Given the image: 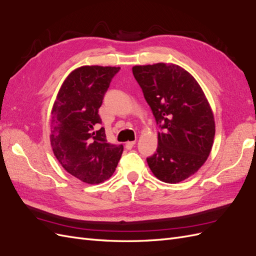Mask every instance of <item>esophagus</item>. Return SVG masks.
Returning <instances> with one entry per match:
<instances>
[{
	"label": "esophagus",
	"mask_w": 256,
	"mask_h": 256,
	"mask_svg": "<svg viewBox=\"0 0 256 256\" xmlns=\"http://www.w3.org/2000/svg\"><path fill=\"white\" fill-rule=\"evenodd\" d=\"M134 144H136V140L134 141H128L126 143V148L127 150H132L134 146Z\"/></svg>",
	"instance_id": "obj_1"
}]
</instances>
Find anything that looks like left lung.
I'll use <instances>...</instances> for the list:
<instances>
[{
    "mask_svg": "<svg viewBox=\"0 0 256 256\" xmlns=\"http://www.w3.org/2000/svg\"><path fill=\"white\" fill-rule=\"evenodd\" d=\"M136 80L160 128L158 150L146 162L160 182L178 184L200 170L213 146V110L198 81L172 63L136 65Z\"/></svg>",
    "mask_w": 256,
    "mask_h": 256,
    "instance_id": "8db88e82",
    "label": "left lung"
}]
</instances>
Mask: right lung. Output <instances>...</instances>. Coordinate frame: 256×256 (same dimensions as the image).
Instances as JSON below:
<instances>
[{"label": "right lung", "instance_id": "add662e5", "mask_svg": "<svg viewBox=\"0 0 256 256\" xmlns=\"http://www.w3.org/2000/svg\"><path fill=\"white\" fill-rule=\"evenodd\" d=\"M120 67L81 66L72 70L56 96L51 110L50 141L58 163L88 184L113 175L124 146L108 143L98 108L112 78Z\"/></svg>", "mask_w": 256, "mask_h": 256}]
</instances>
